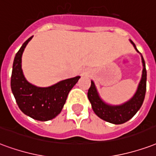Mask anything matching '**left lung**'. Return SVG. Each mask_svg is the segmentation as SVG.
<instances>
[{"label":"left lung","mask_w":156,"mask_h":156,"mask_svg":"<svg viewBox=\"0 0 156 156\" xmlns=\"http://www.w3.org/2000/svg\"><path fill=\"white\" fill-rule=\"evenodd\" d=\"M130 41L133 44L136 50L140 53L137 50L136 44L131 40ZM141 60L143 64L142 76L137 87L136 92L129 101L123 104L114 106V105L106 103L100 98L93 81H91V87H89L87 92V98L92 104L93 112L101 119L116 125L122 124L131 119L140 108L145 99L146 91V63L142 56H141Z\"/></svg>","instance_id":"left-lung-1"}]
</instances>
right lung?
Returning <instances> with one entry per match:
<instances>
[{
    "instance_id": "right-lung-1",
    "label": "right lung",
    "mask_w": 156,
    "mask_h": 156,
    "mask_svg": "<svg viewBox=\"0 0 156 156\" xmlns=\"http://www.w3.org/2000/svg\"><path fill=\"white\" fill-rule=\"evenodd\" d=\"M31 36L17 52L13 62L10 87L16 103L23 113L37 121L46 122L60 113L70 90L80 76L68 78L50 87H36L25 79L21 69V57Z\"/></svg>"
}]
</instances>
